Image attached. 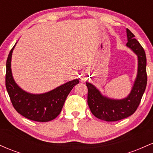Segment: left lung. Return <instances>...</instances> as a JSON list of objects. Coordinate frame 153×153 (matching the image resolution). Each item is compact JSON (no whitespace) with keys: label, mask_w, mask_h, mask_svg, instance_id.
Wrapping results in <instances>:
<instances>
[{"label":"left lung","mask_w":153,"mask_h":153,"mask_svg":"<svg viewBox=\"0 0 153 153\" xmlns=\"http://www.w3.org/2000/svg\"><path fill=\"white\" fill-rule=\"evenodd\" d=\"M127 47L137 56V73L131 92L122 99H111L101 94V91L91 82L88 87V104L91 113L98 119L106 122H116L134 113L140 104L147 85L146 54L134 35L127 29Z\"/></svg>","instance_id":"8db88e82"}]
</instances>
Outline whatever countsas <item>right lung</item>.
<instances>
[{"instance_id": "right-lung-1", "label": "right lung", "mask_w": 153, "mask_h": 153, "mask_svg": "<svg viewBox=\"0 0 153 153\" xmlns=\"http://www.w3.org/2000/svg\"><path fill=\"white\" fill-rule=\"evenodd\" d=\"M13 46L6 61V86L12 104L23 117L32 121L46 122L55 119L62 111L65 101L78 79L65 82L53 90L40 94L26 92L17 85L12 75L11 57Z\"/></svg>"}]
</instances>
